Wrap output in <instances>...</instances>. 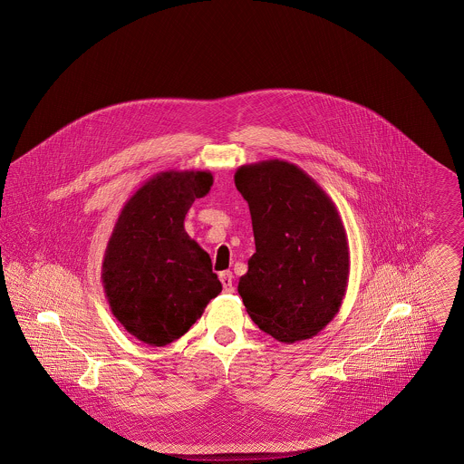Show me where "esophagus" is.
<instances>
[{
    "mask_svg": "<svg viewBox=\"0 0 464 464\" xmlns=\"http://www.w3.org/2000/svg\"><path fill=\"white\" fill-rule=\"evenodd\" d=\"M219 280H221V284H223V291L225 293H232L234 291V275H232V271H221L219 273Z\"/></svg>",
    "mask_w": 464,
    "mask_h": 464,
    "instance_id": "esophagus-1",
    "label": "esophagus"
}]
</instances>
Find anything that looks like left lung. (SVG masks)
Here are the masks:
<instances>
[{"mask_svg": "<svg viewBox=\"0 0 464 464\" xmlns=\"http://www.w3.org/2000/svg\"><path fill=\"white\" fill-rule=\"evenodd\" d=\"M256 254L237 291L254 324L282 343L309 339L337 314L350 273L348 239L329 195L298 166L271 159L237 168Z\"/></svg>", "mask_w": 464, "mask_h": 464, "instance_id": "1", "label": "left lung"}]
</instances>
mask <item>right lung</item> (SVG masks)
I'll list each match as a JSON object with an SVG mask.
<instances>
[{
  "mask_svg": "<svg viewBox=\"0 0 464 464\" xmlns=\"http://www.w3.org/2000/svg\"><path fill=\"white\" fill-rule=\"evenodd\" d=\"M208 171H160L123 205L109 237L102 282L116 320L135 339L166 346L221 293L208 254L184 228L193 201L212 188Z\"/></svg>",
  "mask_w": 464,
  "mask_h": 464,
  "instance_id": "1",
  "label": "right lung"
}]
</instances>
